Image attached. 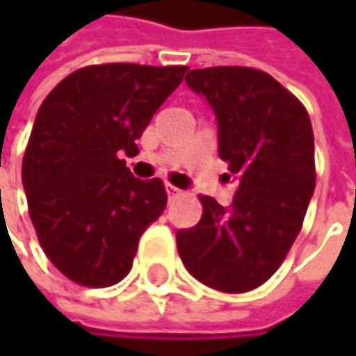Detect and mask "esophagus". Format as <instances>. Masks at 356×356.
Masks as SVG:
<instances>
[{
    "instance_id": "34e87169",
    "label": "esophagus",
    "mask_w": 356,
    "mask_h": 356,
    "mask_svg": "<svg viewBox=\"0 0 356 356\" xmlns=\"http://www.w3.org/2000/svg\"><path fill=\"white\" fill-rule=\"evenodd\" d=\"M167 193H169V197H175V195L181 193V189L175 187V185H171V183H167Z\"/></svg>"
}]
</instances>
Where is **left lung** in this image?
<instances>
[{
	"label": "left lung",
	"mask_w": 356,
	"mask_h": 356,
	"mask_svg": "<svg viewBox=\"0 0 356 356\" xmlns=\"http://www.w3.org/2000/svg\"><path fill=\"white\" fill-rule=\"evenodd\" d=\"M218 125V156L237 179L233 204L202 195L204 214L179 229L187 272L222 293L264 284L297 239L316 189L314 129L305 107L270 74L206 67L185 76Z\"/></svg>",
	"instance_id": "8db88e82"
}]
</instances>
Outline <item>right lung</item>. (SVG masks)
Listing matches in <instances>:
<instances>
[{"mask_svg": "<svg viewBox=\"0 0 356 356\" xmlns=\"http://www.w3.org/2000/svg\"><path fill=\"white\" fill-rule=\"evenodd\" d=\"M185 65L105 63L63 78L42 101L22 161L31 220L47 257L82 286L129 270L142 233L165 206L161 179H136L121 154L171 97Z\"/></svg>", "mask_w": 356, "mask_h": 356, "instance_id": "add662e5", "label": "right lung"}]
</instances>
